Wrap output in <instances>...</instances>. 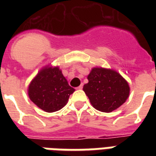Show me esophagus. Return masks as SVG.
Wrapping results in <instances>:
<instances>
[{"instance_id":"esophagus-1","label":"esophagus","mask_w":156,"mask_h":156,"mask_svg":"<svg viewBox=\"0 0 156 156\" xmlns=\"http://www.w3.org/2000/svg\"><path fill=\"white\" fill-rule=\"evenodd\" d=\"M83 84H81L79 87H77V89H78V90H82V89H83Z\"/></svg>"}]
</instances>
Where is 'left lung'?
Segmentation results:
<instances>
[{
  "instance_id": "1",
  "label": "left lung",
  "mask_w": 156,
  "mask_h": 156,
  "mask_svg": "<svg viewBox=\"0 0 156 156\" xmlns=\"http://www.w3.org/2000/svg\"><path fill=\"white\" fill-rule=\"evenodd\" d=\"M83 90L95 109L111 112L121 106L129 95V86L122 76L112 69L94 67L87 76Z\"/></svg>"
}]
</instances>
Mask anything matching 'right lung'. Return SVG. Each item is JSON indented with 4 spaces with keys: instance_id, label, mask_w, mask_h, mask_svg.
Masks as SVG:
<instances>
[{
    "instance_id": "1",
    "label": "right lung",
    "mask_w": 156,
    "mask_h": 156,
    "mask_svg": "<svg viewBox=\"0 0 156 156\" xmlns=\"http://www.w3.org/2000/svg\"><path fill=\"white\" fill-rule=\"evenodd\" d=\"M74 89L68 84L59 66L43 67L28 86L27 93L34 104L47 112L61 109Z\"/></svg>"
}]
</instances>
